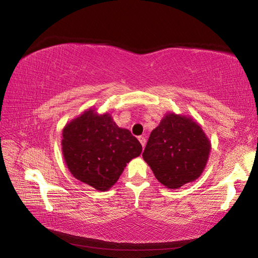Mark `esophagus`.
Segmentation results:
<instances>
[{"label":"esophagus","instance_id":"obj_1","mask_svg":"<svg viewBox=\"0 0 258 258\" xmlns=\"http://www.w3.org/2000/svg\"><path fill=\"white\" fill-rule=\"evenodd\" d=\"M139 141H140V143H141L142 148H145V146H146V138L145 137H139Z\"/></svg>","mask_w":258,"mask_h":258}]
</instances>
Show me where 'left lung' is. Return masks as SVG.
Returning <instances> with one entry per match:
<instances>
[{
    "label": "left lung",
    "instance_id": "obj_1",
    "mask_svg": "<svg viewBox=\"0 0 258 258\" xmlns=\"http://www.w3.org/2000/svg\"><path fill=\"white\" fill-rule=\"evenodd\" d=\"M211 148L194 118L167 112L151 132L142 157L161 184L178 189L202 175Z\"/></svg>",
    "mask_w": 258,
    "mask_h": 258
}]
</instances>
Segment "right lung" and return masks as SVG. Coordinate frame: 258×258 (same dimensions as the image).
<instances>
[{"label":"right lung","instance_id":"1","mask_svg":"<svg viewBox=\"0 0 258 258\" xmlns=\"http://www.w3.org/2000/svg\"><path fill=\"white\" fill-rule=\"evenodd\" d=\"M61 149L72 175L107 191L118 181L126 164L142 151L128 130L118 127L110 113L87 109L62 130Z\"/></svg>","mask_w":258,"mask_h":258}]
</instances>
